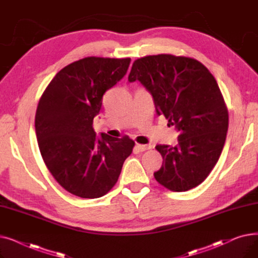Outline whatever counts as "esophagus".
<instances>
[{
    "label": "esophagus",
    "mask_w": 258,
    "mask_h": 258,
    "mask_svg": "<svg viewBox=\"0 0 258 258\" xmlns=\"http://www.w3.org/2000/svg\"><path fill=\"white\" fill-rule=\"evenodd\" d=\"M135 148H136V150L138 151V152H145V151H147V150H151L152 148V145H143V144H136V146H135Z\"/></svg>",
    "instance_id": "1"
}]
</instances>
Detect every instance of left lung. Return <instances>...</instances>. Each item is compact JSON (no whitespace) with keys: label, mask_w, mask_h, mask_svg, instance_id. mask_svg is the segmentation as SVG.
I'll use <instances>...</instances> for the list:
<instances>
[{"label":"left lung","mask_w":258,"mask_h":258,"mask_svg":"<svg viewBox=\"0 0 258 258\" xmlns=\"http://www.w3.org/2000/svg\"><path fill=\"white\" fill-rule=\"evenodd\" d=\"M152 94L157 114L180 133L178 144H159L163 158L155 179L171 191H187L204 181L222 154L228 110L213 75L197 59L159 54L134 61L128 81Z\"/></svg>","instance_id":"left-lung-1"}]
</instances>
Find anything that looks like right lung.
<instances>
[{
	"mask_svg": "<svg viewBox=\"0 0 258 258\" xmlns=\"http://www.w3.org/2000/svg\"><path fill=\"white\" fill-rule=\"evenodd\" d=\"M131 58L86 57L61 69L46 88L35 114L37 143L53 178L83 199L106 195L117 183L135 142L96 136L94 117L103 94L122 79Z\"/></svg>",
	"mask_w": 258,
	"mask_h": 258,
	"instance_id": "obj_1",
	"label": "right lung"
}]
</instances>
